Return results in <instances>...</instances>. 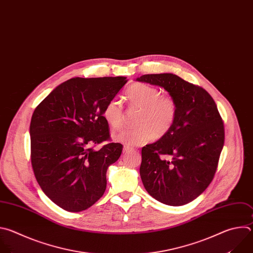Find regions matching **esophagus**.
Returning a JSON list of instances; mask_svg holds the SVG:
<instances>
[{"instance_id": "34e87169", "label": "esophagus", "mask_w": 253, "mask_h": 253, "mask_svg": "<svg viewBox=\"0 0 253 253\" xmlns=\"http://www.w3.org/2000/svg\"><path fill=\"white\" fill-rule=\"evenodd\" d=\"M129 150H132V147H129L126 145L124 146V153H127V151H129Z\"/></svg>"}]
</instances>
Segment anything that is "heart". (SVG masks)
I'll use <instances>...</instances> for the list:
<instances>
[{
  "mask_svg": "<svg viewBox=\"0 0 253 253\" xmlns=\"http://www.w3.org/2000/svg\"><path fill=\"white\" fill-rule=\"evenodd\" d=\"M129 110H138L133 128L117 132L115 140L126 145H142L155 138L168 135L175 125L178 116L176 98L169 93H162L157 86L136 83L126 91ZM103 117L113 129H120L125 124L123 107L113 98L107 103Z\"/></svg>",
  "mask_w": 253,
  "mask_h": 253,
  "instance_id": "heart-1",
  "label": "heart"
}]
</instances>
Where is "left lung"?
I'll return each mask as SVG.
<instances>
[{
	"label": "left lung",
	"instance_id": "obj_1",
	"mask_svg": "<svg viewBox=\"0 0 253 253\" xmlns=\"http://www.w3.org/2000/svg\"><path fill=\"white\" fill-rule=\"evenodd\" d=\"M136 81L163 86L178 103L170 132L141 148L140 177L162 204L179 207L212 181L224 144V124L211 95L173 74L143 75Z\"/></svg>",
	"mask_w": 253,
	"mask_h": 253
}]
</instances>
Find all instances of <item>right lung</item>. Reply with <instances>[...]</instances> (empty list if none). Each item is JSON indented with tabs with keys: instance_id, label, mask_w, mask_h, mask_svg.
I'll use <instances>...</instances> for the list:
<instances>
[{
	"instance_id": "obj_1",
	"label": "right lung",
	"mask_w": 253,
	"mask_h": 253,
	"mask_svg": "<svg viewBox=\"0 0 253 253\" xmlns=\"http://www.w3.org/2000/svg\"><path fill=\"white\" fill-rule=\"evenodd\" d=\"M125 77L76 78L61 84L34 111L30 126L31 162L44 194L61 209L90 208L107 187V169L122 155L103 117ZM109 142L98 151L93 146Z\"/></svg>"
}]
</instances>
